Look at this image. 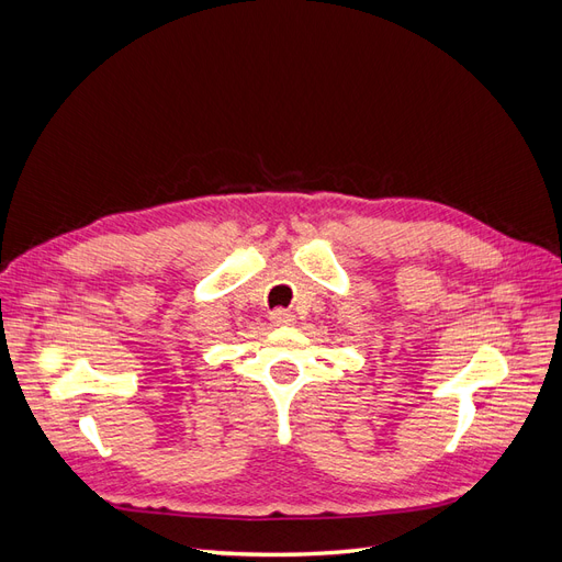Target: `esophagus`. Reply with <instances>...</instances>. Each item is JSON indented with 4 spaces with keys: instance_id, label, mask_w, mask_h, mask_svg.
I'll return each mask as SVG.
<instances>
[{
    "instance_id": "1",
    "label": "esophagus",
    "mask_w": 562,
    "mask_h": 562,
    "mask_svg": "<svg viewBox=\"0 0 562 562\" xmlns=\"http://www.w3.org/2000/svg\"><path fill=\"white\" fill-rule=\"evenodd\" d=\"M271 323H277V326H293L295 316L285 310H274L271 312Z\"/></svg>"
}]
</instances>
